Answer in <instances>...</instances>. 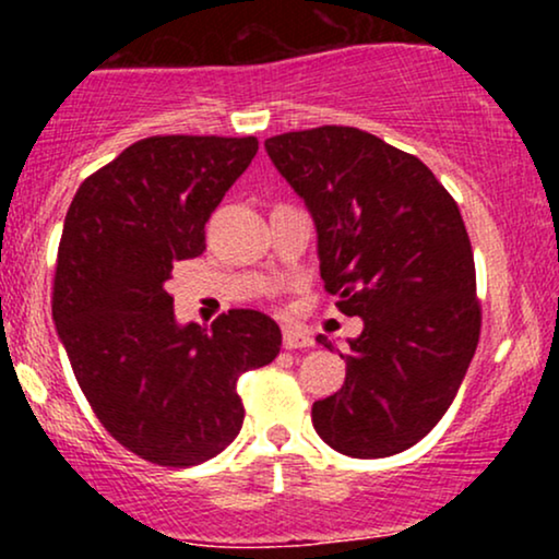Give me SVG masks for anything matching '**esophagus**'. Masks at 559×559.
<instances>
[{
  "mask_svg": "<svg viewBox=\"0 0 559 559\" xmlns=\"http://www.w3.org/2000/svg\"><path fill=\"white\" fill-rule=\"evenodd\" d=\"M284 346H286V349H305V346H312L310 331L297 329V325H286V329H284Z\"/></svg>",
  "mask_w": 559,
  "mask_h": 559,
  "instance_id": "esophagus-1",
  "label": "esophagus"
}]
</instances>
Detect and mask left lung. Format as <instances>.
I'll return each mask as SVG.
<instances>
[{
	"mask_svg": "<svg viewBox=\"0 0 559 559\" xmlns=\"http://www.w3.org/2000/svg\"><path fill=\"white\" fill-rule=\"evenodd\" d=\"M265 150L316 221L325 292L365 323L342 355V391L312 404V426L349 457L404 452L444 418L478 346L457 202L418 157L360 128L281 133Z\"/></svg>",
	"mask_w": 559,
	"mask_h": 559,
	"instance_id": "left-lung-1",
	"label": "left lung"
}]
</instances>
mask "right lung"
Listing matches in <instances>:
<instances>
[{"label":"right lung","mask_w":559,"mask_h":559,"mask_svg":"<svg viewBox=\"0 0 559 559\" xmlns=\"http://www.w3.org/2000/svg\"><path fill=\"white\" fill-rule=\"evenodd\" d=\"M258 155V139L150 136L75 191L57 249L52 318L102 426L139 457L189 467L241 431L236 381L273 362L281 329L228 310L178 325L173 262L204 252V223Z\"/></svg>","instance_id":"1"}]
</instances>
